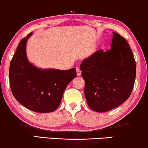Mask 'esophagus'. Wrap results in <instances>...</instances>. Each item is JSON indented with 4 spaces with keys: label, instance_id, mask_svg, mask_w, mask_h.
<instances>
[{
    "label": "esophagus",
    "instance_id": "esophagus-1",
    "mask_svg": "<svg viewBox=\"0 0 148 148\" xmlns=\"http://www.w3.org/2000/svg\"><path fill=\"white\" fill-rule=\"evenodd\" d=\"M76 74H77L78 76H80V74H81V70H80L79 67H77V68H76Z\"/></svg>",
    "mask_w": 148,
    "mask_h": 148
}]
</instances>
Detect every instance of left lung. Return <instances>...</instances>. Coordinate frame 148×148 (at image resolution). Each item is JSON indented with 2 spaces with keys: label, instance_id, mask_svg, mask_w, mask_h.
I'll return each mask as SVG.
<instances>
[{
  "label": "left lung",
  "instance_id": "1",
  "mask_svg": "<svg viewBox=\"0 0 148 148\" xmlns=\"http://www.w3.org/2000/svg\"><path fill=\"white\" fill-rule=\"evenodd\" d=\"M111 49L97 50L80 65L88 106L103 113L128 100L133 89L136 63L128 43L113 33Z\"/></svg>",
  "mask_w": 148,
  "mask_h": 148
}]
</instances>
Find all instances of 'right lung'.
Instances as JSON below:
<instances>
[{
    "label": "right lung",
    "mask_w": 148,
    "mask_h": 148,
    "mask_svg": "<svg viewBox=\"0 0 148 148\" xmlns=\"http://www.w3.org/2000/svg\"><path fill=\"white\" fill-rule=\"evenodd\" d=\"M31 34L20 41L11 61L9 84L14 98L24 107L38 113H50L60 105L65 88L76 77V69L41 70L31 64L26 44Z\"/></svg>",
    "instance_id": "1"
}]
</instances>
